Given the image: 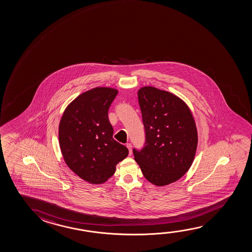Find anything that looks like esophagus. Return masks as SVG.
<instances>
[{"instance_id":"esophagus-1","label":"esophagus","mask_w":252,"mask_h":252,"mask_svg":"<svg viewBox=\"0 0 252 252\" xmlns=\"http://www.w3.org/2000/svg\"><path fill=\"white\" fill-rule=\"evenodd\" d=\"M126 147H127L128 150H129V155H131V145L130 143H127L126 144Z\"/></svg>"}]
</instances>
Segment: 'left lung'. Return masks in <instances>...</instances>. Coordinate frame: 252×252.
Masks as SVG:
<instances>
[{
	"label": "left lung",
	"mask_w": 252,
	"mask_h": 252,
	"mask_svg": "<svg viewBox=\"0 0 252 252\" xmlns=\"http://www.w3.org/2000/svg\"><path fill=\"white\" fill-rule=\"evenodd\" d=\"M146 132L134 159L143 175L155 186L179 180L190 169L197 146V131L192 113L178 96L154 87L138 91Z\"/></svg>",
	"instance_id": "8db88e82"
}]
</instances>
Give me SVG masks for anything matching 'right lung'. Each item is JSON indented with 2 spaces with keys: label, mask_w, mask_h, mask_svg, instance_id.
Returning a JSON list of instances; mask_svg holds the SVG:
<instances>
[{
  "label": "right lung",
  "mask_w": 252,
  "mask_h": 252,
  "mask_svg": "<svg viewBox=\"0 0 252 252\" xmlns=\"http://www.w3.org/2000/svg\"><path fill=\"white\" fill-rule=\"evenodd\" d=\"M118 90L95 88L74 98L59 125V143L67 166L80 179L103 184L127 157L128 149L113 138L108 109Z\"/></svg>",
  "instance_id": "obj_1"
}]
</instances>
